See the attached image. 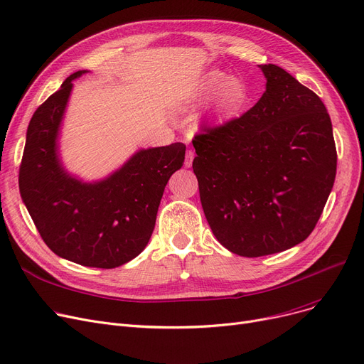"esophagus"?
Segmentation results:
<instances>
[{"label":"esophagus","mask_w":364,"mask_h":364,"mask_svg":"<svg viewBox=\"0 0 364 364\" xmlns=\"http://www.w3.org/2000/svg\"><path fill=\"white\" fill-rule=\"evenodd\" d=\"M193 158H195V153L192 150H187L186 151V159H184V166L190 168L193 164Z\"/></svg>","instance_id":"1"}]
</instances>
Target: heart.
Instances as JSON below:
<instances>
[{"mask_svg":"<svg viewBox=\"0 0 364 364\" xmlns=\"http://www.w3.org/2000/svg\"><path fill=\"white\" fill-rule=\"evenodd\" d=\"M214 99L211 113L217 118H232L239 114L251 99V90L237 76L213 69L200 76L195 90L193 100L198 103Z\"/></svg>","mask_w":364,"mask_h":364,"instance_id":"heart-1","label":"heart"}]
</instances>
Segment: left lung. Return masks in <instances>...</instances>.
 <instances>
[{"label":"left lung","instance_id":"obj_1","mask_svg":"<svg viewBox=\"0 0 364 364\" xmlns=\"http://www.w3.org/2000/svg\"><path fill=\"white\" fill-rule=\"evenodd\" d=\"M258 68L267 81L258 103L193 139L206 221L224 247L250 258L307 239L336 176L332 122L318 95L276 65Z\"/></svg>","mask_w":364,"mask_h":364}]
</instances>
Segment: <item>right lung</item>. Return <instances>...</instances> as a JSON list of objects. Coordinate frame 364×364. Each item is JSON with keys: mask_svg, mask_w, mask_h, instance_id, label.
<instances>
[{"mask_svg": "<svg viewBox=\"0 0 364 364\" xmlns=\"http://www.w3.org/2000/svg\"><path fill=\"white\" fill-rule=\"evenodd\" d=\"M38 107L26 131L18 172L22 200L50 250L68 261L114 269L143 252L169 177L183 166L186 146L139 149L109 176L85 181L62 161L60 132L73 81Z\"/></svg>", "mask_w": 364, "mask_h": 364, "instance_id": "right-lung-1", "label": "right lung"}]
</instances>
